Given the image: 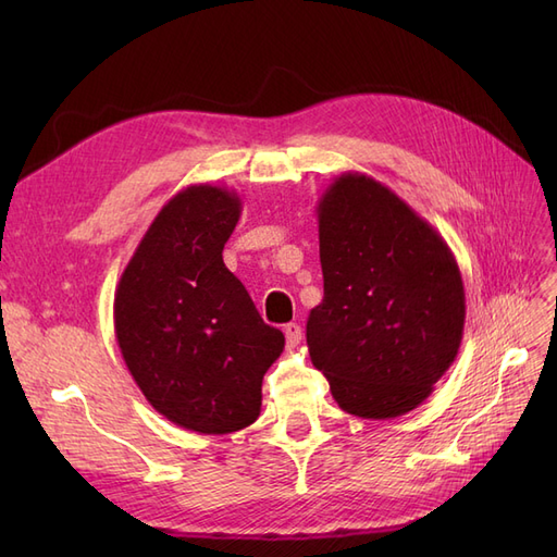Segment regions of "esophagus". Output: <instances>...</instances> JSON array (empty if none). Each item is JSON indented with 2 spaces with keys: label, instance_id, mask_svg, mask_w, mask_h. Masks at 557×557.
Wrapping results in <instances>:
<instances>
[{
  "label": "esophagus",
  "instance_id": "34e87169",
  "mask_svg": "<svg viewBox=\"0 0 557 557\" xmlns=\"http://www.w3.org/2000/svg\"><path fill=\"white\" fill-rule=\"evenodd\" d=\"M283 332H285V344H288V348L299 346V342H301V327L297 323H288V325L283 327Z\"/></svg>",
  "mask_w": 557,
  "mask_h": 557
}]
</instances>
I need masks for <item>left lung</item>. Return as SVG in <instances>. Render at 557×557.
I'll use <instances>...</instances> for the list:
<instances>
[{
  "mask_svg": "<svg viewBox=\"0 0 557 557\" xmlns=\"http://www.w3.org/2000/svg\"><path fill=\"white\" fill-rule=\"evenodd\" d=\"M323 301L307 320L315 369L358 418L413 411L453 364L465 285L448 244L376 178L346 172L318 201Z\"/></svg>",
  "mask_w": 557,
  "mask_h": 557,
  "instance_id": "1",
  "label": "left lung"
}]
</instances>
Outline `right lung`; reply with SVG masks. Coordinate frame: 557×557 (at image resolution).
<instances>
[{
    "label": "right lung",
    "mask_w": 557,
    "mask_h": 557,
    "mask_svg": "<svg viewBox=\"0 0 557 557\" xmlns=\"http://www.w3.org/2000/svg\"><path fill=\"white\" fill-rule=\"evenodd\" d=\"M242 199L188 185L156 215L117 281L115 339L139 391L174 425L230 434L256 423L285 336L223 262Z\"/></svg>",
    "instance_id": "add662e5"
}]
</instances>
